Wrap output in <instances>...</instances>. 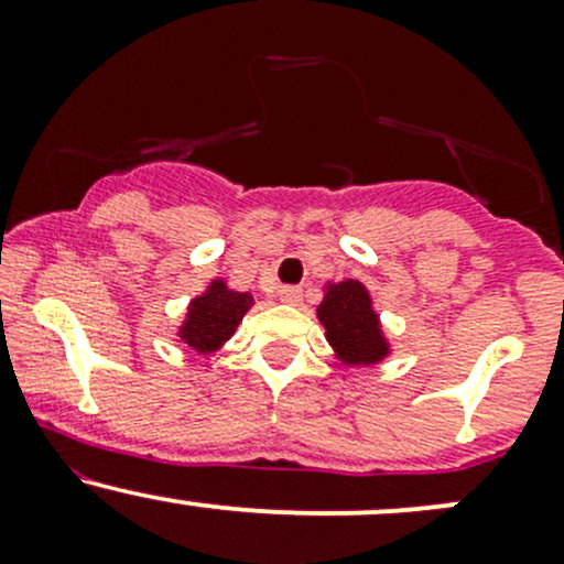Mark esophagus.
Segmentation results:
<instances>
[{
    "mask_svg": "<svg viewBox=\"0 0 564 564\" xmlns=\"http://www.w3.org/2000/svg\"><path fill=\"white\" fill-rule=\"evenodd\" d=\"M281 300L286 304H300L302 302V289L300 286H283Z\"/></svg>",
    "mask_w": 564,
    "mask_h": 564,
    "instance_id": "obj_1",
    "label": "esophagus"
}]
</instances>
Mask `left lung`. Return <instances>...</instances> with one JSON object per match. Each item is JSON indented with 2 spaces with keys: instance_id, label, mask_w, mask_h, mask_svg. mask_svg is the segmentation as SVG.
Listing matches in <instances>:
<instances>
[{
  "instance_id": "obj_1",
  "label": "left lung",
  "mask_w": 564,
  "mask_h": 564,
  "mask_svg": "<svg viewBox=\"0 0 564 564\" xmlns=\"http://www.w3.org/2000/svg\"><path fill=\"white\" fill-rule=\"evenodd\" d=\"M315 315L326 328V341L339 364L366 368L384 364L392 355V341L387 339L373 296L364 281H328Z\"/></svg>"
}]
</instances>
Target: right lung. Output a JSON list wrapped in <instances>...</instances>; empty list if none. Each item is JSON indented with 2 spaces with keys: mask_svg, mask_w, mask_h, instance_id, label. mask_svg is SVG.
Instances as JSON below:
<instances>
[{
  "mask_svg": "<svg viewBox=\"0 0 564 564\" xmlns=\"http://www.w3.org/2000/svg\"><path fill=\"white\" fill-rule=\"evenodd\" d=\"M251 304H254L251 291H236L225 278H212L209 286L187 302L185 318L180 321L174 339L198 355L217 352L228 345Z\"/></svg>",
  "mask_w": 564,
  "mask_h": 564,
  "instance_id": "right-lung-1",
  "label": "right lung"
}]
</instances>
